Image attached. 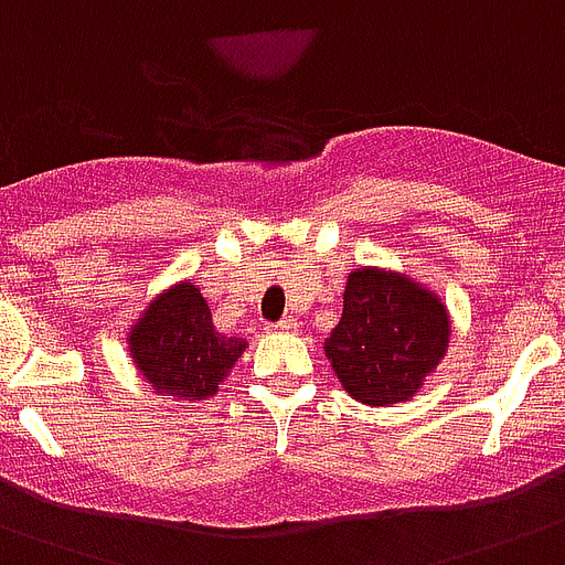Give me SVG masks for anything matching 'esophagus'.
Instances as JSON below:
<instances>
[{"label": "esophagus", "mask_w": 565, "mask_h": 565, "mask_svg": "<svg viewBox=\"0 0 565 565\" xmlns=\"http://www.w3.org/2000/svg\"><path fill=\"white\" fill-rule=\"evenodd\" d=\"M292 328H296V322H292V319H278V322H273V326H269V331H275V334H281V331H292Z\"/></svg>", "instance_id": "34e87169"}]
</instances>
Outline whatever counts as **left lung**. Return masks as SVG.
I'll list each match as a JSON object with an SVG mask.
<instances>
[{
  "mask_svg": "<svg viewBox=\"0 0 565 565\" xmlns=\"http://www.w3.org/2000/svg\"><path fill=\"white\" fill-rule=\"evenodd\" d=\"M443 301L411 278L358 269L343 292V317L326 340L337 377L363 404L411 398L446 354Z\"/></svg>",
  "mask_w": 565,
  "mask_h": 565,
  "instance_id": "left-lung-1",
  "label": "left lung"
}]
</instances>
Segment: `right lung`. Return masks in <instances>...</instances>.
<instances>
[{"label": "right lung", "mask_w": 565, "mask_h": 565, "mask_svg": "<svg viewBox=\"0 0 565 565\" xmlns=\"http://www.w3.org/2000/svg\"><path fill=\"white\" fill-rule=\"evenodd\" d=\"M131 358L158 390L199 402L216 393L234 361L246 352V340L220 334L211 308L193 284H179L149 305L131 328Z\"/></svg>", "instance_id": "add662e5"}]
</instances>
